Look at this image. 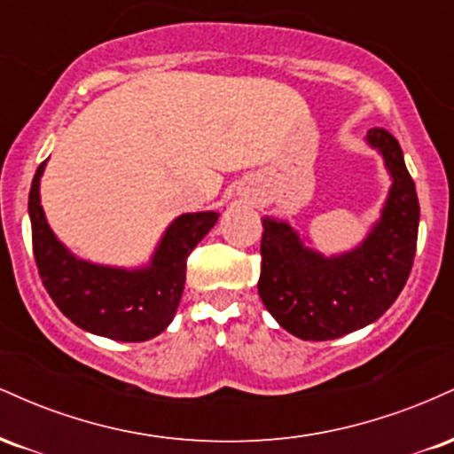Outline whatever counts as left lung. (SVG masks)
<instances>
[{
	"mask_svg": "<svg viewBox=\"0 0 454 454\" xmlns=\"http://www.w3.org/2000/svg\"><path fill=\"white\" fill-rule=\"evenodd\" d=\"M367 145L390 175L380 217L356 247L326 254L305 245L286 220L262 217L258 294L281 328L305 341H326L376 322L410 278L420 207L403 151L387 129H369Z\"/></svg>",
	"mask_w": 454,
	"mask_h": 454,
	"instance_id": "1",
	"label": "left lung"
}]
</instances>
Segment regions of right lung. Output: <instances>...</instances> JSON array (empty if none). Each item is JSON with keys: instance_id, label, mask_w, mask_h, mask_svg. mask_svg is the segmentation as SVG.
<instances>
[{"instance_id": "right-lung-1", "label": "right lung", "mask_w": 454, "mask_h": 454, "mask_svg": "<svg viewBox=\"0 0 454 454\" xmlns=\"http://www.w3.org/2000/svg\"><path fill=\"white\" fill-rule=\"evenodd\" d=\"M38 166L29 192L34 256L46 293L82 331L114 341H147L173 322L185 286L187 256L220 213H184L168 223L147 264L137 269L108 267L72 254L46 222L40 202Z\"/></svg>"}]
</instances>
